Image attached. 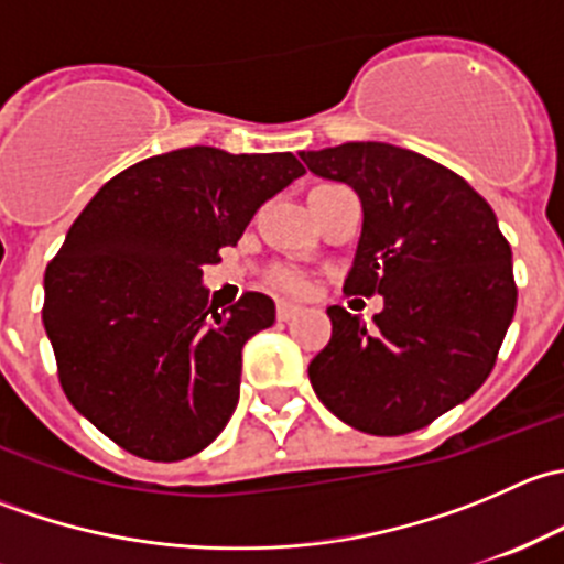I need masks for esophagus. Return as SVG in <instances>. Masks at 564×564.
I'll return each mask as SVG.
<instances>
[{
	"label": "esophagus",
	"mask_w": 564,
	"mask_h": 564,
	"mask_svg": "<svg viewBox=\"0 0 564 564\" xmlns=\"http://www.w3.org/2000/svg\"><path fill=\"white\" fill-rule=\"evenodd\" d=\"M300 314V305L289 303V300H278V318L281 322H289V318H294Z\"/></svg>",
	"instance_id": "esophagus-1"
}]
</instances>
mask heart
I'll list each match as a JSON object with an SVG mask.
<instances>
[{
	"mask_svg": "<svg viewBox=\"0 0 564 564\" xmlns=\"http://www.w3.org/2000/svg\"><path fill=\"white\" fill-rule=\"evenodd\" d=\"M272 283H275L278 289H300V286H303V281H300V278L294 275V272H289V270L272 272Z\"/></svg>",
	"mask_w": 564,
	"mask_h": 564,
	"instance_id": "heart-1",
	"label": "heart"
}]
</instances>
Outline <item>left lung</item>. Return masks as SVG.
<instances>
[{
  "mask_svg": "<svg viewBox=\"0 0 564 564\" xmlns=\"http://www.w3.org/2000/svg\"><path fill=\"white\" fill-rule=\"evenodd\" d=\"M300 158L360 196L362 231L344 292L384 297L373 327L329 305L333 335L311 360V384L357 431L423 429L486 382L513 322V253L497 215L456 172L384 141Z\"/></svg>",
  "mask_w": 564,
  "mask_h": 564,
  "instance_id": "8db88e82",
  "label": "left lung"
}]
</instances>
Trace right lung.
I'll list each match as a JSON object with an SVG mask.
<instances>
[{
  "label": "right lung",
  "mask_w": 564,
  "mask_h": 564,
  "mask_svg": "<svg viewBox=\"0 0 564 564\" xmlns=\"http://www.w3.org/2000/svg\"><path fill=\"white\" fill-rule=\"evenodd\" d=\"M305 169L292 152L185 147L108 180L45 270L43 324L67 401L150 460L196 456L240 401L242 346L275 303L209 305L202 270Z\"/></svg>",
  "instance_id": "1"
}]
</instances>
